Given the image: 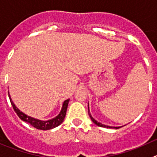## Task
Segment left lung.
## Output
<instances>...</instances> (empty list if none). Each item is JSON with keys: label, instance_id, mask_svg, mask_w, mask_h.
Returning <instances> with one entry per match:
<instances>
[{"label": "left lung", "instance_id": "1", "mask_svg": "<svg viewBox=\"0 0 157 157\" xmlns=\"http://www.w3.org/2000/svg\"><path fill=\"white\" fill-rule=\"evenodd\" d=\"M88 115H89V117H90V118H91V121H93V123H94V124H95L96 125H98V126H99V127H102V128H115V129H118V128H121V127H110V126H107V125H105V124H101V123L98 122V121H96L95 120H94V118H93V117H91V114L90 113V111H89V105H88Z\"/></svg>", "mask_w": 157, "mask_h": 157}]
</instances>
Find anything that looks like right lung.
<instances>
[{
    "label": "right lung",
    "instance_id": "1",
    "mask_svg": "<svg viewBox=\"0 0 157 157\" xmlns=\"http://www.w3.org/2000/svg\"><path fill=\"white\" fill-rule=\"evenodd\" d=\"M8 96H9L10 101H11V104H12V107H13L15 112L16 113L17 115L19 116V117L20 118L22 121H25V122H27L28 124H31L32 126L34 127L35 128L39 130H50L52 129V128H55L56 127H58L59 125L63 123V121H64V118L66 117V110H67V107H68L69 101H70V99H66L65 100L63 104V107H62L61 112L57 117H56L55 118L52 120H48V121H40V120L35 119V118H33V117H29V116L26 115L25 113H23L22 112H21L19 109L15 106V105L14 104V102L12 101V98L10 97V94L8 93Z\"/></svg>",
    "mask_w": 157,
    "mask_h": 157
}]
</instances>
